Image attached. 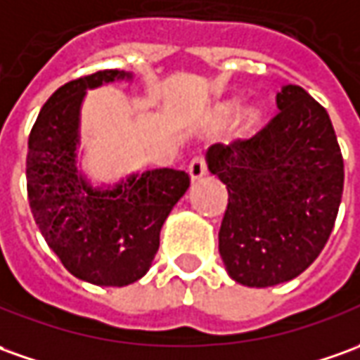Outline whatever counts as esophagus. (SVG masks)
<instances>
[{"instance_id":"esophagus-1","label":"esophagus","mask_w":360,"mask_h":360,"mask_svg":"<svg viewBox=\"0 0 360 360\" xmlns=\"http://www.w3.org/2000/svg\"><path fill=\"white\" fill-rule=\"evenodd\" d=\"M188 172L192 176V180H200L202 176L207 172V165H205V158L202 155H195L190 165H188Z\"/></svg>"}]
</instances>
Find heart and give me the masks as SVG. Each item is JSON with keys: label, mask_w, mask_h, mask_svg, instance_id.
Listing matches in <instances>:
<instances>
[{"label": "heart", "mask_w": 360, "mask_h": 360, "mask_svg": "<svg viewBox=\"0 0 360 360\" xmlns=\"http://www.w3.org/2000/svg\"><path fill=\"white\" fill-rule=\"evenodd\" d=\"M233 113V105L231 103H225L221 108L217 109V119L219 121H227V119L231 117ZM259 123V111L257 109H247V111H243V115L239 117V125L243 129H252L255 125Z\"/></svg>", "instance_id": "1"}]
</instances>
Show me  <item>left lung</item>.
Returning a JSON list of instances; mask_svg holds the SVG:
<instances>
[{"label": "left lung", "mask_w": 360, "mask_h": 360, "mask_svg": "<svg viewBox=\"0 0 360 360\" xmlns=\"http://www.w3.org/2000/svg\"><path fill=\"white\" fill-rule=\"evenodd\" d=\"M278 113L251 139L217 143L207 168L227 186L219 255L233 280L266 288L323 251L343 195V156L326 108L288 84Z\"/></svg>", "instance_id": "8db88e82"}]
</instances>
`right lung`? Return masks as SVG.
Returning <instances> with one entry per match:
<instances>
[{"label": "right lung", "mask_w": 360, "mask_h": 360, "mask_svg": "<svg viewBox=\"0 0 360 360\" xmlns=\"http://www.w3.org/2000/svg\"><path fill=\"white\" fill-rule=\"evenodd\" d=\"M131 78L100 70L60 86L46 100L29 135L27 195L44 241L76 278L127 286L147 274L170 210L190 174L156 168L115 188H91L76 170L80 105L86 90Z\"/></svg>", "instance_id": "right-lung-1"}]
</instances>
